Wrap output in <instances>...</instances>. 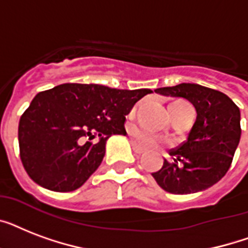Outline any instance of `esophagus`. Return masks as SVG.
<instances>
[{"label":"esophagus","mask_w":248,"mask_h":248,"mask_svg":"<svg viewBox=\"0 0 248 248\" xmlns=\"http://www.w3.org/2000/svg\"><path fill=\"white\" fill-rule=\"evenodd\" d=\"M131 145H132V151L135 152L136 155H143L144 149H143V148H140L139 145H138V144L135 143V141H132Z\"/></svg>","instance_id":"34e87169"}]
</instances>
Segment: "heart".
Masks as SVG:
<instances>
[{"label":"heart","instance_id":"heart-1","mask_svg":"<svg viewBox=\"0 0 248 248\" xmlns=\"http://www.w3.org/2000/svg\"><path fill=\"white\" fill-rule=\"evenodd\" d=\"M176 104H183V105H188L183 103V101H177ZM136 141L139 143L140 147L145 148V149H155L159 145V139L157 136H155L151 132L147 131H139L136 132Z\"/></svg>","mask_w":248,"mask_h":248}]
</instances>
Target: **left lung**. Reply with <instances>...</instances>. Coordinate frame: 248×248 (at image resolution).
I'll return each instance as SVG.
<instances>
[{"label":"left lung","mask_w":248,"mask_h":248,"mask_svg":"<svg viewBox=\"0 0 248 248\" xmlns=\"http://www.w3.org/2000/svg\"><path fill=\"white\" fill-rule=\"evenodd\" d=\"M163 96L183 97L196 108L197 118L186 141L170 151L157 172V184L172 194L203 192L227 173L241 139V112L225 93L197 83L155 89Z\"/></svg>","instance_id":"obj_1"}]
</instances>
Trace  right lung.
Returning <instances> with one entry per match:
<instances>
[{
  "mask_svg": "<svg viewBox=\"0 0 248 248\" xmlns=\"http://www.w3.org/2000/svg\"><path fill=\"white\" fill-rule=\"evenodd\" d=\"M153 91L63 83L37 93L19 121L25 171L54 192H72L100 166L112 135H126L124 121L136 101ZM97 135L96 143L85 142Z\"/></svg>",
  "mask_w": 248,
  "mask_h": 248,
  "instance_id": "right-lung-1",
  "label": "right lung"
}]
</instances>
